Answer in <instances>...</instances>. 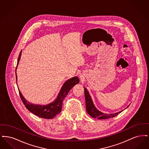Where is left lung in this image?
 Segmentation results:
<instances>
[{
    "instance_id": "1",
    "label": "left lung",
    "mask_w": 149,
    "mask_h": 149,
    "mask_svg": "<svg viewBox=\"0 0 149 149\" xmlns=\"http://www.w3.org/2000/svg\"><path fill=\"white\" fill-rule=\"evenodd\" d=\"M84 93H85V102H86V109L88 112L91 117L95 118H98L99 120H104L107 119L109 118H112L115 116H116L117 114L120 113L122 112L120 111L115 113L106 114L103 113L98 111L95 107L94 106L93 103L92 98L86 90V89L84 88Z\"/></svg>"
}]
</instances>
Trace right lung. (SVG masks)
I'll return each instance as SVG.
<instances>
[{"mask_svg":"<svg viewBox=\"0 0 149 149\" xmlns=\"http://www.w3.org/2000/svg\"><path fill=\"white\" fill-rule=\"evenodd\" d=\"M22 51L20 52L19 54V56L18 58L17 64L15 69V74H16V69L19 63V60L21 58ZM17 79V77L16 75V81ZM79 82V79L77 77L71 78L67 80L64 85L62 86V88L59 93L56 100L50 103L47 105L45 106H40L33 104L29 102H27L26 99L24 98L23 95H22L21 93L19 90V93L20 95V98L22 101L23 102L24 105L26 108L32 112V113L35 114L36 116L45 119H52L54 118L56 115L58 114L61 112L63 108V101L65 97L67 95L69 92L70 91L71 88L77 84H78Z\"/></svg>","mask_w":149,"mask_h":149,"instance_id":"right-lung-1","label":"right lung"}]
</instances>
